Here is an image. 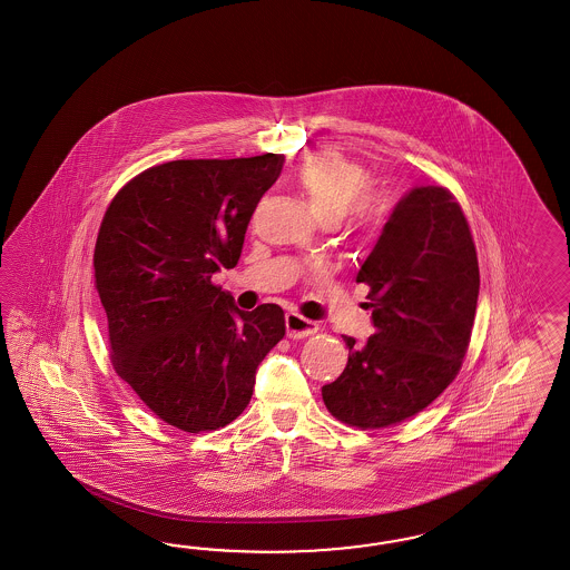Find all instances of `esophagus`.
<instances>
[{"label":"esophagus","instance_id":"esophagus-1","mask_svg":"<svg viewBox=\"0 0 570 570\" xmlns=\"http://www.w3.org/2000/svg\"><path fill=\"white\" fill-rule=\"evenodd\" d=\"M286 332H288L291 338H305V336H311L313 332H317V324L311 322V320H305L298 313H288L286 315Z\"/></svg>","mask_w":570,"mask_h":570}]
</instances>
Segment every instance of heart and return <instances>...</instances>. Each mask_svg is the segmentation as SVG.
Masks as SVG:
<instances>
[{"label":"heart","instance_id":"heart-1","mask_svg":"<svg viewBox=\"0 0 570 570\" xmlns=\"http://www.w3.org/2000/svg\"><path fill=\"white\" fill-rule=\"evenodd\" d=\"M293 179L322 224H338L346 217L353 232L370 236L384 219V205L365 194L367 173L345 156H309L296 167Z\"/></svg>","mask_w":570,"mask_h":570}]
</instances>
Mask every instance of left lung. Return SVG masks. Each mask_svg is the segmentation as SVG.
I'll return each instance as SVG.
<instances>
[{"instance_id":"8db88e82","label":"left lung","mask_w":570,"mask_h":570,"mask_svg":"<svg viewBox=\"0 0 570 570\" xmlns=\"http://www.w3.org/2000/svg\"><path fill=\"white\" fill-rule=\"evenodd\" d=\"M370 286L374 334L343 336L348 362L322 386L330 414L382 429L422 412L462 367L479 301V261L466 217L441 186L399 200L357 274Z\"/></svg>"}]
</instances>
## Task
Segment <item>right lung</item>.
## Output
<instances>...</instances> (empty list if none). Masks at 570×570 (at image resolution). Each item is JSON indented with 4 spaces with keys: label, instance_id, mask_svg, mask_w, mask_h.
Wrapping results in <instances>:
<instances>
[{
    "label": "right lung",
    "instance_id": "add662e5",
    "mask_svg": "<svg viewBox=\"0 0 570 570\" xmlns=\"http://www.w3.org/2000/svg\"><path fill=\"white\" fill-rule=\"evenodd\" d=\"M284 155L171 160L139 173L104 215L94 253L112 365L160 420L217 431L246 410L284 311H255L210 277L240 259Z\"/></svg>",
    "mask_w": 570,
    "mask_h": 570
}]
</instances>
